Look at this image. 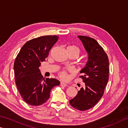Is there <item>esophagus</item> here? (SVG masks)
<instances>
[{
	"label": "esophagus",
	"mask_w": 128,
	"mask_h": 128,
	"mask_svg": "<svg viewBox=\"0 0 128 128\" xmlns=\"http://www.w3.org/2000/svg\"><path fill=\"white\" fill-rule=\"evenodd\" d=\"M60 86H61L63 87H64V86H66L68 85H67L66 83H64V82H60Z\"/></svg>",
	"instance_id": "obj_1"
}]
</instances>
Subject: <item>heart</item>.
I'll return each mask as SVG.
<instances>
[{
	"instance_id": "obj_1",
	"label": "heart",
	"mask_w": 128,
	"mask_h": 128,
	"mask_svg": "<svg viewBox=\"0 0 128 128\" xmlns=\"http://www.w3.org/2000/svg\"><path fill=\"white\" fill-rule=\"evenodd\" d=\"M68 53H74L75 54H76L78 56H79L80 52V49L78 48V46H68ZM60 78H62V79H67L68 78V74H67L66 72H64V71H63V72H61L60 73Z\"/></svg>"
}]
</instances>
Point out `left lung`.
<instances>
[{
  "mask_svg": "<svg viewBox=\"0 0 128 128\" xmlns=\"http://www.w3.org/2000/svg\"><path fill=\"white\" fill-rule=\"evenodd\" d=\"M78 38L88 56V62L80 71L85 86L69 101L74 108L86 111L94 106L104 95L108 80L109 61L107 54L95 39L81 35Z\"/></svg>",
  "mask_w": 128,
  "mask_h": 128,
  "instance_id": "8db88e82",
  "label": "left lung"
}]
</instances>
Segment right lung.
<instances>
[{"label":"right lung","instance_id":"right-lung-1","mask_svg":"<svg viewBox=\"0 0 128 128\" xmlns=\"http://www.w3.org/2000/svg\"><path fill=\"white\" fill-rule=\"evenodd\" d=\"M58 39V36L47 35L29 40L15 60L16 84L24 102L31 106L44 104L50 97L51 89L60 84L56 79H45L39 69Z\"/></svg>","mask_w":128,"mask_h":128}]
</instances>
